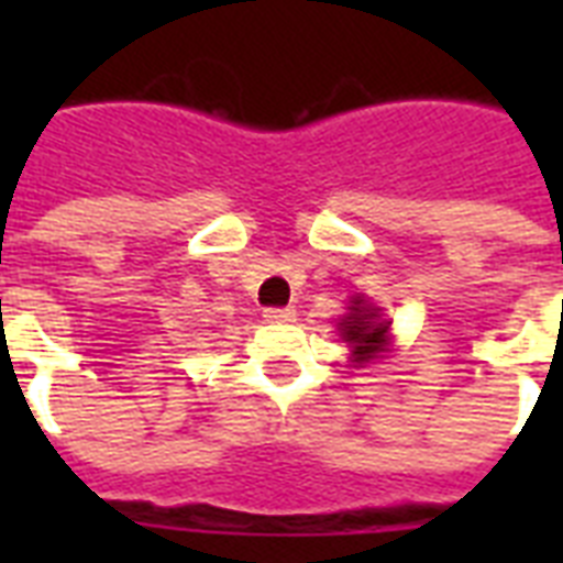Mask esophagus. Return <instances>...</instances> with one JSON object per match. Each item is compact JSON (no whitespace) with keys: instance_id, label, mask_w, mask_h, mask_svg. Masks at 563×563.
Masks as SVG:
<instances>
[{"instance_id":"obj_1","label":"esophagus","mask_w":563,"mask_h":563,"mask_svg":"<svg viewBox=\"0 0 563 563\" xmlns=\"http://www.w3.org/2000/svg\"><path fill=\"white\" fill-rule=\"evenodd\" d=\"M265 321L268 324H289V321H295V309L291 307H268L265 309Z\"/></svg>"}]
</instances>
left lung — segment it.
<instances>
[{
	"label": "left lung",
	"mask_w": 563,
	"mask_h": 563,
	"mask_svg": "<svg viewBox=\"0 0 563 563\" xmlns=\"http://www.w3.org/2000/svg\"><path fill=\"white\" fill-rule=\"evenodd\" d=\"M388 324H391V321H379L376 307H371L365 298L351 300L347 316L339 321V333H342L344 342L353 347V362L365 365V362L374 360L376 351H383Z\"/></svg>",
	"instance_id": "obj_1"
}]
</instances>
